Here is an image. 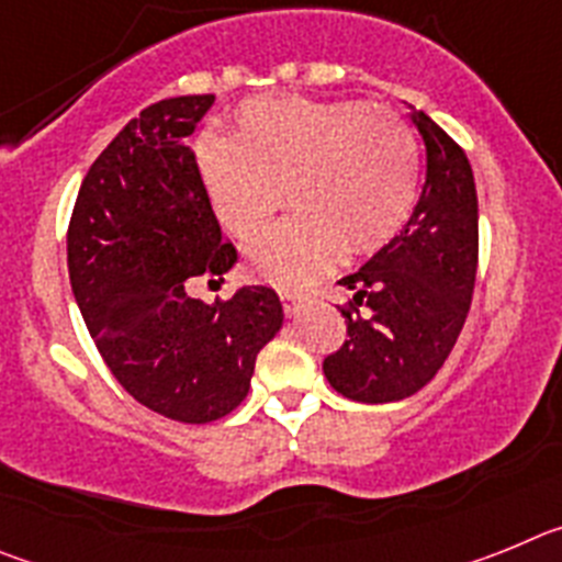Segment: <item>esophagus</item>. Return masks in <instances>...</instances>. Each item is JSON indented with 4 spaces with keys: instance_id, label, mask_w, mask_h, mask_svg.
Masks as SVG:
<instances>
[{
    "instance_id": "esophagus-1",
    "label": "esophagus",
    "mask_w": 562,
    "mask_h": 562,
    "mask_svg": "<svg viewBox=\"0 0 562 562\" xmlns=\"http://www.w3.org/2000/svg\"><path fill=\"white\" fill-rule=\"evenodd\" d=\"M278 295H281V304H284V310H286V315H295L297 310H301V304H304V292L301 290H278Z\"/></svg>"
}]
</instances>
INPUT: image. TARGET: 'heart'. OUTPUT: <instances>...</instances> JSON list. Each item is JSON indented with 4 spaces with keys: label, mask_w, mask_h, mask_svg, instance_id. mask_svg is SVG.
I'll return each mask as SVG.
<instances>
[{
    "label": "heart",
    "mask_w": 562,
    "mask_h": 562,
    "mask_svg": "<svg viewBox=\"0 0 562 562\" xmlns=\"http://www.w3.org/2000/svg\"><path fill=\"white\" fill-rule=\"evenodd\" d=\"M196 173L213 216L236 238L258 236L281 207L297 216L247 247V267L304 286L346 256H369L408 225L419 196V146L385 106L267 95L241 103L231 140L202 134Z\"/></svg>",
    "instance_id": "b5f03b06"
}]
</instances>
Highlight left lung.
Here are the masks:
<instances>
[{
    "mask_svg": "<svg viewBox=\"0 0 562 562\" xmlns=\"http://www.w3.org/2000/svg\"><path fill=\"white\" fill-rule=\"evenodd\" d=\"M428 173L408 225L357 272L340 278L355 297L342 312L349 340L324 360L337 394L396 402L425 389L453 351L479 267V196L459 143L425 112Z\"/></svg>",
    "mask_w": 562,
    "mask_h": 562,
    "instance_id": "left-lung-1",
    "label": "left lung"
}]
</instances>
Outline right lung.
Instances as JSON below:
<instances>
[{"instance_id": "obj_1", "label": "right lung", "mask_w": 562, "mask_h": 562, "mask_svg": "<svg viewBox=\"0 0 562 562\" xmlns=\"http://www.w3.org/2000/svg\"><path fill=\"white\" fill-rule=\"evenodd\" d=\"M211 106L213 95L168 98L132 117L89 166L67 233L72 295L114 380L188 425L245 400L258 351L284 324L270 286H238L213 304L186 290L238 258L188 146Z\"/></svg>"}]
</instances>
